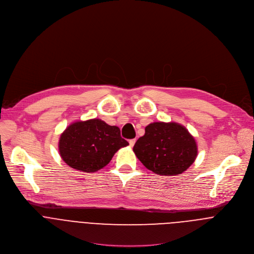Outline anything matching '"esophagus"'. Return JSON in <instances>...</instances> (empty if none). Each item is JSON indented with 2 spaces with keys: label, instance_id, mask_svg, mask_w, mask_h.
<instances>
[{
  "label": "esophagus",
  "instance_id": "1",
  "mask_svg": "<svg viewBox=\"0 0 254 254\" xmlns=\"http://www.w3.org/2000/svg\"><path fill=\"white\" fill-rule=\"evenodd\" d=\"M135 142H136V139H131V140H129V144H130V146H131V147H133V146H134V144H135Z\"/></svg>",
  "mask_w": 254,
  "mask_h": 254
}]
</instances>
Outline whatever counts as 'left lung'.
<instances>
[{
	"instance_id": "8db88e82",
	"label": "left lung",
	"mask_w": 254,
	"mask_h": 254,
	"mask_svg": "<svg viewBox=\"0 0 254 254\" xmlns=\"http://www.w3.org/2000/svg\"><path fill=\"white\" fill-rule=\"evenodd\" d=\"M136 157L150 171L160 176L184 173L195 160L194 138L176 122H154L146 126L144 136L133 147Z\"/></svg>"
}]
</instances>
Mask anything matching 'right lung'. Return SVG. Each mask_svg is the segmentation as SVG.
Returning a JSON list of instances; mask_svg holds the SVG:
<instances>
[{
    "mask_svg": "<svg viewBox=\"0 0 254 254\" xmlns=\"http://www.w3.org/2000/svg\"><path fill=\"white\" fill-rule=\"evenodd\" d=\"M128 145L117 126L90 119L71 123L61 135L59 151L70 168L94 173L104 168L120 148Z\"/></svg>",
    "mask_w": 254,
    "mask_h": 254,
    "instance_id": "1",
    "label": "right lung"
}]
</instances>
